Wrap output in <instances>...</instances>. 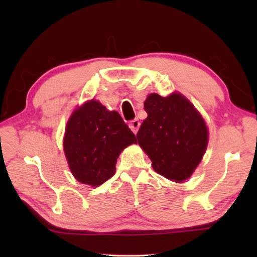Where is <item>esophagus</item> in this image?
I'll return each instance as SVG.
<instances>
[{
    "instance_id": "1",
    "label": "esophagus",
    "mask_w": 257,
    "mask_h": 257,
    "mask_svg": "<svg viewBox=\"0 0 257 257\" xmlns=\"http://www.w3.org/2000/svg\"><path fill=\"white\" fill-rule=\"evenodd\" d=\"M129 127H130V129H132L135 134H137L139 128H140L139 120H137V119L132 120V121H130V123H129Z\"/></svg>"
}]
</instances>
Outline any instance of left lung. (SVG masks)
<instances>
[{
    "label": "left lung",
    "mask_w": 257,
    "mask_h": 257,
    "mask_svg": "<svg viewBox=\"0 0 257 257\" xmlns=\"http://www.w3.org/2000/svg\"><path fill=\"white\" fill-rule=\"evenodd\" d=\"M148 117L137 134L138 144L157 173L171 181L190 178L207 146V128L187 98L151 94L145 101Z\"/></svg>",
    "instance_id": "1"
}]
</instances>
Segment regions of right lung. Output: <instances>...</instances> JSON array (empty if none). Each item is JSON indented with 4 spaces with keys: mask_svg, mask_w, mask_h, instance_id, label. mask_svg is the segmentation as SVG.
Returning a JSON list of instances; mask_svg holds the SVG:
<instances>
[{
    "mask_svg": "<svg viewBox=\"0 0 257 257\" xmlns=\"http://www.w3.org/2000/svg\"><path fill=\"white\" fill-rule=\"evenodd\" d=\"M133 144H137L136 136L120 114L90 100L69 118L64 150L73 176L98 187L113 176L119 154Z\"/></svg>",
    "mask_w": 257,
    "mask_h": 257,
    "instance_id": "obj_1",
    "label": "right lung"
}]
</instances>
